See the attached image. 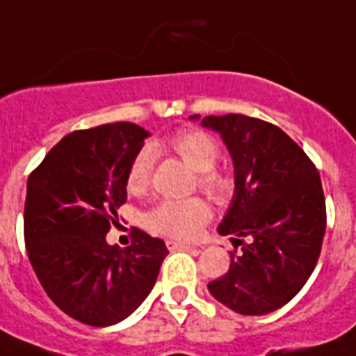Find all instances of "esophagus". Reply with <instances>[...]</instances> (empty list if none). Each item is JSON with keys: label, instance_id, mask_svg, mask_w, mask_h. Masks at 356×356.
Returning <instances> with one entry per match:
<instances>
[{"label": "esophagus", "instance_id": "34e87169", "mask_svg": "<svg viewBox=\"0 0 356 356\" xmlns=\"http://www.w3.org/2000/svg\"><path fill=\"white\" fill-rule=\"evenodd\" d=\"M166 246H168V250H192L193 248L190 244L177 243V241H166Z\"/></svg>", "mask_w": 356, "mask_h": 356}]
</instances>
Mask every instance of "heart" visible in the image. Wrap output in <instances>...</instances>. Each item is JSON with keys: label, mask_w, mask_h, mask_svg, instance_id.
Segmentation results:
<instances>
[{"label": "heart", "mask_w": 356, "mask_h": 356, "mask_svg": "<svg viewBox=\"0 0 356 356\" xmlns=\"http://www.w3.org/2000/svg\"><path fill=\"white\" fill-rule=\"evenodd\" d=\"M164 146L177 155L179 159L197 172V188L213 202H226L234 193L235 183L229 173L215 168L220 157V148L213 137L199 128H188L173 134ZM154 152L141 148L134 155L127 172V190L134 195H141L148 190L154 173ZM210 220V208L202 199H181L161 201L145 217L148 229L164 237L177 241H192L201 228Z\"/></svg>", "instance_id": "obj_1"}]
</instances>
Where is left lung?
<instances>
[{
    "label": "left lung",
    "mask_w": 356,
    "mask_h": 356,
    "mask_svg": "<svg viewBox=\"0 0 356 356\" xmlns=\"http://www.w3.org/2000/svg\"><path fill=\"white\" fill-rule=\"evenodd\" d=\"M202 127L220 132L234 159L235 195L219 234L241 246L229 253L228 273L208 289L241 315H266L288 304L318 262L325 234L321 175L271 122L226 113L206 115Z\"/></svg>",
    "instance_id": "left-lung-1"
}]
</instances>
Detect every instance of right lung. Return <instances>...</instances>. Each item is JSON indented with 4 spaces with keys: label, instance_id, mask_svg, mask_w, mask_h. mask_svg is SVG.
I'll return each instance as SVG.
<instances>
[{
    "label": "right lung",
    "instance_id": "right-lung-1",
    "mask_svg": "<svg viewBox=\"0 0 356 356\" xmlns=\"http://www.w3.org/2000/svg\"><path fill=\"white\" fill-rule=\"evenodd\" d=\"M146 137L127 121L76 130L29 175L26 255L50 300L83 324L112 325L136 312L168 255L161 238L137 228L130 246L106 243Z\"/></svg>",
    "mask_w": 356,
    "mask_h": 356
}]
</instances>
